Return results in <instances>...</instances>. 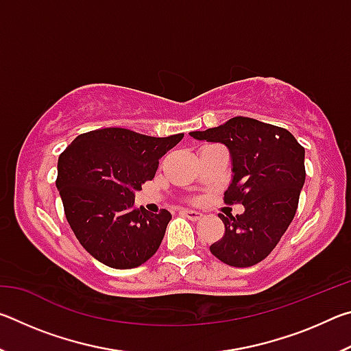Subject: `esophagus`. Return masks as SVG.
<instances>
[{"instance_id": "obj_1", "label": "esophagus", "mask_w": 351, "mask_h": 351, "mask_svg": "<svg viewBox=\"0 0 351 351\" xmlns=\"http://www.w3.org/2000/svg\"><path fill=\"white\" fill-rule=\"evenodd\" d=\"M181 213L184 217H187L189 219H192V221H198V219L203 218V215H201L199 212L197 210H190V209H182Z\"/></svg>"}]
</instances>
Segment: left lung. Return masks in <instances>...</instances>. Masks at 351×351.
Here are the masks:
<instances>
[{
  "label": "left lung",
  "mask_w": 351,
  "mask_h": 351,
  "mask_svg": "<svg viewBox=\"0 0 351 351\" xmlns=\"http://www.w3.org/2000/svg\"><path fill=\"white\" fill-rule=\"evenodd\" d=\"M189 134L228 147L232 180L224 201L245 206L241 215L219 213L226 230L210 252L235 268L260 263L277 246L295 215L305 184V148L288 130L243 116Z\"/></svg>",
  "instance_id": "obj_1"
}]
</instances>
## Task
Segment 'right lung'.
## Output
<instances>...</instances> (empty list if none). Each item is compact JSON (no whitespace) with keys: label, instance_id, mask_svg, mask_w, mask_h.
Listing matches in <instances>:
<instances>
[{"label":"right lung","instance_id":"obj_1","mask_svg":"<svg viewBox=\"0 0 351 351\" xmlns=\"http://www.w3.org/2000/svg\"><path fill=\"white\" fill-rule=\"evenodd\" d=\"M182 138L104 128L77 136L60 154L56 186L64 215L80 245L100 263L132 269L158 251L170 212L134 209V193L153 180L159 159Z\"/></svg>","mask_w":351,"mask_h":351}]
</instances>
